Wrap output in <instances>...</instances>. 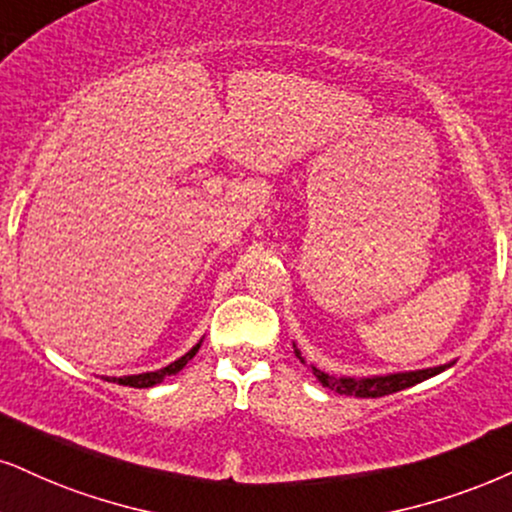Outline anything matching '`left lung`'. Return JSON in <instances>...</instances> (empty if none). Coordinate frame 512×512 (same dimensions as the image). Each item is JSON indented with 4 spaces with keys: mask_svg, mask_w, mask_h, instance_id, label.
Segmentation results:
<instances>
[{
    "mask_svg": "<svg viewBox=\"0 0 512 512\" xmlns=\"http://www.w3.org/2000/svg\"><path fill=\"white\" fill-rule=\"evenodd\" d=\"M294 353H296V358H299L301 363H306L304 356H301V351L296 349V346H294ZM453 363H456V361L437 365V368L391 372V375H372V377H334V375H327V372L318 370V368H313V375L318 377V382L323 384V387L337 391V394L358 396V399H377V396L394 394V391L408 389V387H413V384L430 380V377L439 375V372H444L446 368H451Z\"/></svg>",
    "mask_w": 512,
    "mask_h": 512,
    "instance_id": "1",
    "label": "left lung"
}]
</instances>
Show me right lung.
I'll return each instance as SVG.
<instances>
[{"instance_id":"right-lung-1","label":"right lung","mask_w":512,"mask_h":512,"mask_svg":"<svg viewBox=\"0 0 512 512\" xmlns=\"http://www.w3.org/2000/svg\"><path fill=\"white\" fill-rule=\"evenodd\" d=\"M199 346H201V342L199 344H194L192 349H189L185 356L182 358H178V361H173L170 365H166V368H161V370H154V372H140V375H125V377H104L106 382H116V384H123V387H135V389H147V387H154V384H161L163 380H166V377H170V375H175V372H180L182 368H185V365L192 361L194 356H197V351H199Z\"/></svg>"}]
</instances>
